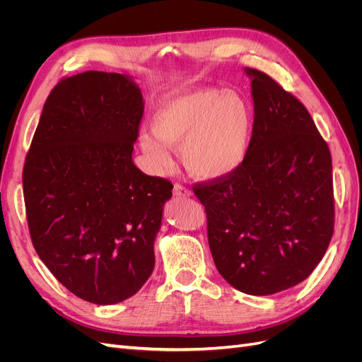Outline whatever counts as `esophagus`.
Wrapping results in <instances>:
<instances>
[{
	"instance_id": "obj_1",
	"label": "esophagus",
	"mask_w": 362,
	"mask_h": 362,
	"mask_svg": "<svg viewBox=\"0 0 362 362\" xmlns=\"http://www.w3.org/2000/svg\"><path fill=\"white\" fill-rule=\"evenodd\" d=\"M173 194L175 196H182V198H185V196H192V192L187 189V187H184V185H181V184H175L173 185Z\"/></svg>"
}]
</instances>
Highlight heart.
<instances>
[{
  "label": "heart",
  "instance_id": "obj_1",
  "mask_svg": "<svg viewBox=\"0 0 362 362\" xmlns=\"http://www.w3.org/2000/svg\"><path fill=\"white\" fill-rule=\"evenodd\" d=\"M151 133L139 134V148L149 168L172 166L170 151L193 177L221 180L245 163L252 141L254 115L235 90L202 87L164 98L151 117Z\"/></svg>",
  "mask_w": 362,
  "mask_h": 362
}]
</instances>
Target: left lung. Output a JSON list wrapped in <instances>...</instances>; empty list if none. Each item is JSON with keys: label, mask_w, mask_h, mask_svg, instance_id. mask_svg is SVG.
I'll use <instances>...</instances> for the list:
<instances>
[{"label": "left lung", "mask_w": 362, "mask_h": 362, "mask_svg": "<svg viewBox=\"0 0 362 362\" xmlns=\"http://www.w3.org/2000/svg\"><path fill=\"white\" fill-rule=\"evenodd\" d=\"M245 72L255 113L249 154L229 177L193 192L218 273L242 293L269 296L308 278L329 246L332 158L298 98L264 72Z\"/></svg>", "instance_id": "obj_1"}]
</instances>
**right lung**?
Returning <instances> with one entry per match:
<instances>
[{
    "mask_svg": "<svg viewBox=\"0 0 362 362\" xmlns=\"http://www.w3.org/2000/svg\"><path fill=\"white\" fill-rule=\"evenodd\" d=\"M145 101L128 75L87 71L43 105L24 164L33 246L80 299L113 305L156 264L154 242L173 185L133 163Z\"/></svg>",
    "mask_w": 362,
    "mask_h": 362,
    "instance_id": "right-lung-1",
    "label": "right lung"
}]
</instances>
